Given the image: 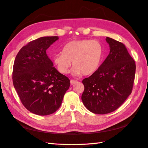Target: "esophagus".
I'll return each mask as SVG.
<instances>
[{
  "mask_svg": "<svg viewBox=\"0 0 148 148\" xmlns=\"http://www.w3.org/2000/svg\"><path fill=\"white\" fill-rule=\"evenodd\" d=\"M77 81L76 80H74V79H71V84L73 85V84H74L75 83H76Z\"/></svg>",
  "mask_w": 148,
  "mask_h": 148,
  "instance_id": "obj_1",
  "label": "esophagus"
}]
</instances>
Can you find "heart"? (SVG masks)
<instances>
[{
  "label": "heart",
  "mask_w": 148,
  "mask_h": 148,
  "mask_svg": "<svg viewBox=\"0 0 148 148\" xmlns=\"http://www.w3.org/2000/svg\"><path fill=\"white\" fill-rule=\"evenodd\" d=\"M103 56L104 47L99 42L74 40L65 45L62 53L55 54L53 60L61 73H69L72 62L74 75H90L98 69Z\"/></svg>",
  "instance_id": "obj_1"
}]
</instances>
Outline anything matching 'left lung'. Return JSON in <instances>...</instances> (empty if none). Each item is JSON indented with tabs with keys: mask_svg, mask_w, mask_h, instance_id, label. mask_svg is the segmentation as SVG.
Masks as SVG:
<instances>
[{
	"mask_svg": "<svg viewBox=\"0 0 148 148\" xmlns=\"http://www.w3.org/2000/svg\"><path fill=\"white\" fill-rule=\"evenodd\" d=\"M110 53L98 69L82 80L81 99L86 108L97 114L111 113L131 94L136 64L122 43L106 37Z\"/></svg>",
	"mask_w": 148,
	"mask_h": 148,
	"instance_id": "obj_1",
	"label": "left lung"
}]
</instances>
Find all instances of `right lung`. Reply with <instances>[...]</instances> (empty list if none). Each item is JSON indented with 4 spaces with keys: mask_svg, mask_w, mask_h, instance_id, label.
Masks as SVG:
<instances>
[{
    "mask_svg": "<svg viewBox=\"0 0 148 148\" xmlns=\"http://www.w3.org/2000/svg\"><path fill=\"white\" fill-rule=\"evenodd\" d=\"M58 39L44 36L29 42L19 50L13 66L12 81L25 107L38 115L59 108L70 80L53 67L47 50Z\"/></svg>",
    "mask_w": 148,
    "mask_h": 148,
    "instance_id": "obj_1",
    "label": "right lung"
}]
</instances>
